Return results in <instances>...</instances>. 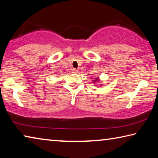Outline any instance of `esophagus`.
I'll return each instance as SVG.
<instances>
[{"mask_svg":"<svg viewBox=\"0 0 158 158\" xmlns=\"http://www.w3.org/2000/svg\"><path fill=\"white\" fill-rule=\"evenodd\" d=\"M73 71L74 73H78V70H77V69H76L75 68H74Z\"/></svg>","mask_w":158,"mask_h":158,"instance_id":"1","label":"esophagus"}]
</instances>
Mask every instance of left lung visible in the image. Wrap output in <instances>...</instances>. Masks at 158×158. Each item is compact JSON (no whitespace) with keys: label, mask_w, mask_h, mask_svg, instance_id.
<instances>
[{"label":"left lung","mask_w":158,"mask_h":158,"mask_svg":"<svg viewBox=\"0 0 158 158\" xmlns=\"http://www.w3.org/2000/svg\"><path fill=\"white\" fill-rule=\"evenodd\" d=\"M93 81H98V79H95V80H93Z\"/></svg>","instance_id":"left-lung-1"}]
</instances>
